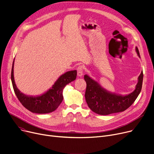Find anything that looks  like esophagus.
Returning <instances> with one entry per match:
<instances>
[{"label": "esophagus", "instance_id": "esophagus-1", "mask_svg": "<svg viewBox=\"0 0 154 154\" xmlns=\"http://www.w3.org/2000/svg\"><path fill=\"white\" fill-rule=\"evenodd\" d=\"M77 75L79 77H82L84 74V67L82 66H79L77 68Z\"/></svg>", "mask_w": 154, "mask_h": 154}]
</instances>
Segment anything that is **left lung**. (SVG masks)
I'll use <instances>...</instances> for the list:
<instances>
[{
  "label": "left lung",
  "mask_w": 154,
  "mask_h": 154,
  "mask_svg": "<svg viewBox=\"0 0 154 154\" xmlns=\"http://www.w3.org/2000/svg\"><path fill=\"white\" fill-rule=\"evenodd\" d=\"M136 50L140 57L137 47ZM84 79L87 84L85 97L88 107L95 113L108 115L124 111L134 103L142 89L143 72L138 77L136 89L126 95H118L107 91L87 75H84Z\"/></svg>",
  "instance_id": "1"
}]
</instances>
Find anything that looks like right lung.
Instances as JSON below:
<instances>
[{"mask_svg": "<svg viewBox=\"0 0 154 154\" xmlns=\"http://www.w3.org/2000/svg\"><path fill=\"white\" fill-rule=\"evenodd\" d=\"M14 65L11 72V80L15 94L22 105L29 111L38 114L49 113L55 111L63 100V90L66 85L74 81L77 70L68 71L60 75L52 87L40 95L29 96L22 93L17 87L14 77Z\"/></svg>", "mask_w": 154, "mask_h": 154, "instance_id": "right-lung-1", "label": "right lung"}]
</instances>
